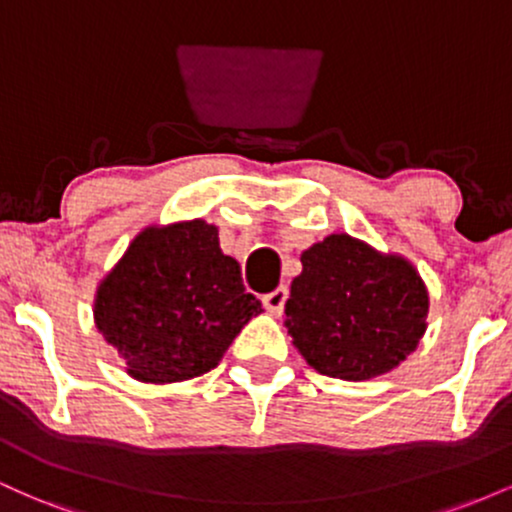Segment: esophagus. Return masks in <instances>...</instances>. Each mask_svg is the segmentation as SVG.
I'll use <instances>...</instances> for the list:
<instances>
[{
    "label": "esophagus",
    "instance_id": "esophagus-1",
    "mask_svg": "<svg viewBox=\"0 0 512 512\" xmlns=\"http://www.w3.org/2000/svg\"><path fill=\"white\" fill-rule=\"evenodd\" d=\"M286 298H289V289L286 286H279V289H274L272 293H267V296L262 298L264 308H267V313H272L279 317L284 313V305H286Z\"/></svg>",
    "mask_w": 512,
    "mask_h": 512
}]
</instances>
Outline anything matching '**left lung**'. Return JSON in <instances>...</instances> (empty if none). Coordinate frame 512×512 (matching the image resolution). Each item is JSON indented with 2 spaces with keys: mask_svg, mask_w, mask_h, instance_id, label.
<instances>
[{
  "mask_svg": "<svg viewBox=\"0 0 512 512\" xmlns=\"http://www.w3.org/2000/svg\"><path fill=\"white\" fill-rule=\"evenodd\" d=\"M286 327L310 368L370 380L397 368L426 332L428 289L402 255L332 233L301 255Z\"/></svg>",
  "mask_w": 512,
  "mask_h": 512,
  "instance_id": "8db88e82",
  "label": "left lung"
}]
</instances>
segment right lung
<instances>
[{
    "instance_id": "1",
    "label": "right lung",
    "mask_w": 512,
    "mask_h": 512,
    "mask_svg": "<svg viewBox=\"0 0 512 512\" xmlns=\"http://www.w3.org/2000/svg\"><path fill=\"white\" fill-rule=\"evenodd\" d=\"M262 303L204 219L146 226L103 276L93 322L139 383H182L219 366Z\"/></svg>"
}]
</instances>
